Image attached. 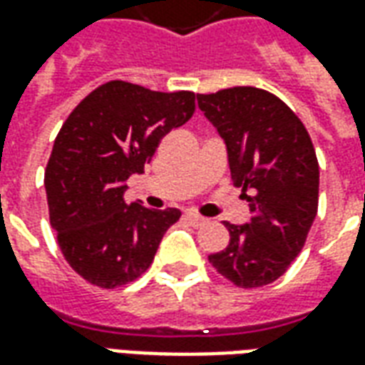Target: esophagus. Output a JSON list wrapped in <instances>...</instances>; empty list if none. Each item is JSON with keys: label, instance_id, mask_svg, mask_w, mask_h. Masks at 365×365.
I'll return each instance as SVG.
<instances>
[{"label": "esophagus", "instance_id": "obj_1", "mask_svg": "<svg viewBox=\"0 0 365 365\" xmlns=\"http://www.w3.org/2000/svg\"><path fill=\"white\" fill-rule=\"evenodd\" d=\"M185 219H187L193 227H201V225H205L207 222L205 217H201V215H195V213H187L185 215Z\"/></svg>", "mask_w": 365, "mask_h": 365}]
</instances>
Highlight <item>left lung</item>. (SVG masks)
<instances>
[{"instance_id": "8db88e82", "label": "left lung", "mask_w": 365, "mask_h": 365, "mask_svg": "<svg viewBox=\"0 0 365 365\" xmlns=\"http://www.w3.org/2000/svg\"><path fill=\"white\" fill-rule=\"evenodd\" d=\"M199 109L227 144L232 180L252 219L225 222L229 245L209 256L222 277L252 289L282 277L305 246L319 209V162L311 136L279 97L237 86L197 93Z\"/></svg>"}]
</instances>
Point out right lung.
<instances>
[{"label":"right lung","mask_w":365,"mask_h":365,"mask_svg":"<svg viewBox=\"0 0 365 365\" xmlns=\"http://www.w3.org/2000/svg\"><path fill=\"white\" fill-rule=\"evenodd\" d=\"M195 113L193 91H152L113 80L76 105L44 170L52 229L70 268L115 289L150 268L178 209L125 203L127 180L143 174L160 140Z\"/></svg>","instance_id":"add662e5"}]
</instances>
